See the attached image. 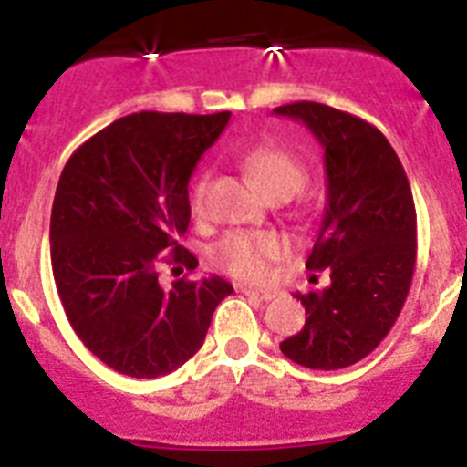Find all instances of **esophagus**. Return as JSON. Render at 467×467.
I'll return each instance as SVG.
<instances>
[{"label":"esophagus","mask_w":467,"mask_h":467,"mask_svg":"<svg viewBox=\"0 0 467 467\" xmlns=\"http://www.w3.org/2000/svg\"><path fill=\"white\" fill-rule=\"evenodd\" d=\"M243 295L253 296V299H259V301H271L275 296L274 290H254V287H241Z\"/></svg>","instance_id":"obj_1"}]
</instances>
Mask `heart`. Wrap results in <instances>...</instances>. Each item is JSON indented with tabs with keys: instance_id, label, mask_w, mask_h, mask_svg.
I'll return each mask as SVG.
<instances>
[{
	"instance_id": "obj_1",
	"label": "heart",
	"mask_w": 467,
	"mask_h": 467,
	"mask_svg": "<svg viewBox=\"0 0 467 467\" xmlns=\"http://www.w3.org/2000/svg\"><path fill=\"white\" fill-rule=\"evenodd\" d=\"M245 166L257 180L264 193L274 196H295L306 182V168L280 144H257L245 154ZM213 177L203 172L189 192V208L196 220L208 217V193ZM287 254V243L275 234H253V231H234L226 234L213 247V262L222 271L241 280H262L269 274L271 264Z\"/></svg>"
}]
</instances>
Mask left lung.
<instances>
[{"mask_svg": "<svg viewBox=\"0 0 467 467\" xmlns=\"http://www.w3.org/2000/svg\"><path fill=\"white\" fill-rule=\"evenodd\" d=\"M275 114L306 123L325 147L327 205L306 269L329 287L296 295L306 323L280 350L308 369H341L386 339L410 295L416 266V208L410 180L386 135L320 102H290Z\"/></svg>", "mask_w": 467, "mask_h": 467, "instance_id": "left-lung-1", "label": "left lung"}]
</instances>
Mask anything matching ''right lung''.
Listing matches in <instances>:
<instances>
[{
	"instance_id": "1",
	"label": "right lung",
	"mask_w": 467,
	"mask_h": 467,
	"mask_svg": "<svg viewBox=\"0 0 467 467\" xmlns=\"http://www.w3.org/2000/svg\"><path fill=\"white\" fill-rule=\"evenodd\" d=\"M220 114L138 111L86 140L65 163L51 210V264L67 320L119 374L156 379L189 360L234 292L224 278L159 285L161 264L193 271L189 177L229 123Z\"/></svg>"
}]
</instances>
